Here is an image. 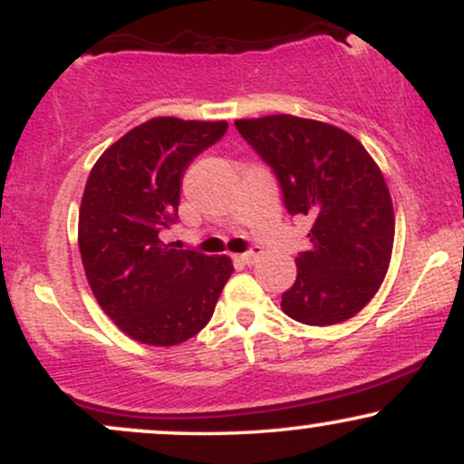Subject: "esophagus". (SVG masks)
Segmentation results:
<instances>
[{
  "instance_id": "34e87169",
  "label": "esophagus",
  "mask_w": 464,
  "mask_h": 464,
  "mask_svg": "<svg viewBox=\"0 0 464 464\" xmlns=\"http://www.w3.org/2000/svg\"><path fill=\"white\" fill-rule=\"evenodd\" d=\"M259 255H262V250H259L257 246H255V248H250L248 253L237 255V262H242L244 266H253V264L257 262V259H259Z\"/></svg>"
}]
</instances>
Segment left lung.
Returning a JSON list of instances; mask_svg holds the SVG:
<instances>
[{"instance_id":"1","label":"left lung","mask_w":464,"mask_h":464,"mask_svg":"<svg viewBox=\"0 0 464 464\" xmlns=\"http://www.w3.org/2000/svg\"><path fill=\"white\" fill-rule=\"evenodd\" d=\"M236 129L273 168L287 214L312 218V248L296 257L281 310L314 327L353 318L380 290L395 242L382 169L353 135L324 121L266 115Z\"/></svg>"}]
</instances>
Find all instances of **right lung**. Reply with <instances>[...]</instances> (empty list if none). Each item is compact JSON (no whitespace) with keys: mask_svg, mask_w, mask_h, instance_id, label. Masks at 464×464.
<instances>
[{"mask_svg":"<svg viewBox=\"0 0 464 464\" xmlns=\"http://www.w3.org/2000/svg\"><path fill=\"white\" fill-rule=\"evenodd\" d=\"M228 129L227 121L152 117L95 161L78 216L84 275L106 316L132 340L174 347L211 321L233 273L227 255L172 248L188 165Z\"/></svg>","mask_w":464,"mask_h":464,"instance_id":"obj_1","label":"right lung"}]
</instances>
